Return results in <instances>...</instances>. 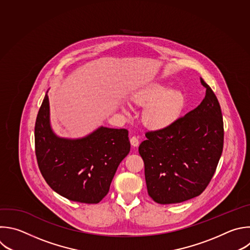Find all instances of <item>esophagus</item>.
Segmentation results:
<instances>
[{"instance_id": "esophagus-1", "label": "esophagus", "mask_w": 250, "mask_h": 250, "mask_svg": "<svg viewBox=\"0 0 250 250\" xmlns=\"http://www.w3.org/2000/svg\"><path fill=\"white\" fill-rule=\"evenodd\" d=\"M130 143H131V145L133 147H137L139 145V140H138V138L136 136H132L130 138Z\"/></svg>"}]
</instances>
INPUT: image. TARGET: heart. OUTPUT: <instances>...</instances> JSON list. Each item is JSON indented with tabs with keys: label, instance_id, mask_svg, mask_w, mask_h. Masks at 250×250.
<instances>
[{
	"label": "heart",
	"instance_id": "obj_1",
	"mask_svg": "<svg viewBox=\"0 0 250 250\" xmlns=\"http://www.w3.org/2000/svg\"><path fill=\"white\" fill-rule=\"evenodd\" d=\"M132 101L139 107L146 108L143 113L144 124L154 129L169 127L181 117L186 98L182 91L175 90L163 83H151L132 95ZM126 112V108L123 107Z\"/></svg>",
	"mask_w": 250,
	"mask_h": 250
}]
</instances>
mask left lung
<instances>
[{
	"label": "left lung",
	"instance_id": "1",
	"mask_svg": "<svg viewBox=\"0 0 250 250\" xmlns=\"http://www.w3.org/2000/svg\"><path fill=\"white\" fill-rule=\"evenodd\" d=\"M194 110L169 127L146 132L138 151L144 161L149 196L174 204L200 195L209 185L222 155L224 125L220 104L210 86Z\"/></svg>",
	"mask_w": 250,
	"mask_h": 250
}]
</instances>
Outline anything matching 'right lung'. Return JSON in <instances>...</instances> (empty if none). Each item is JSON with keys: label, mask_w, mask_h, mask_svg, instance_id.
I'll use <instances>...</instances> for the list:
<instances>
[{"label": "right lung", "mask_w": 250, "mask_h": 250, "mask_svg": "<svg viewBox=\"0 0 250 250\" xmlns=\"http://www.w3.org/2000/svg\"><path fill=\"white\" fill-rule=\"evenodd\" d=\"M47 93L34 132L40 172L50 188L68 200L99 203L109 192L120 163L130 151L128 131L100 126L81 138L60 137L51 126Z\"/></svg>", "instance_id": "obj_1"}]
</instances>
